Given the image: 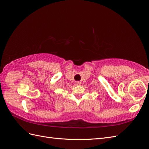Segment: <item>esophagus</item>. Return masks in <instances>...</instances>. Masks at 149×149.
Returning a JSON list of instances; mask_svg holds the SVG:
<instances>
[{
	"label": "esophagus",
	"mask_w": 149,
	"mask_h": 149,
	"mask_svg": "<svg viewBox=\"0 0 149 149\" xmlns=\"http://www.w3.org/2000/svg\"><path fill=\"white\" fill-rule=\"evenodd\" d=\"M76 85H81V83L80 81H76Z\"/></svg>",
	"instance_id": "34e87169"
}]
</instances>
